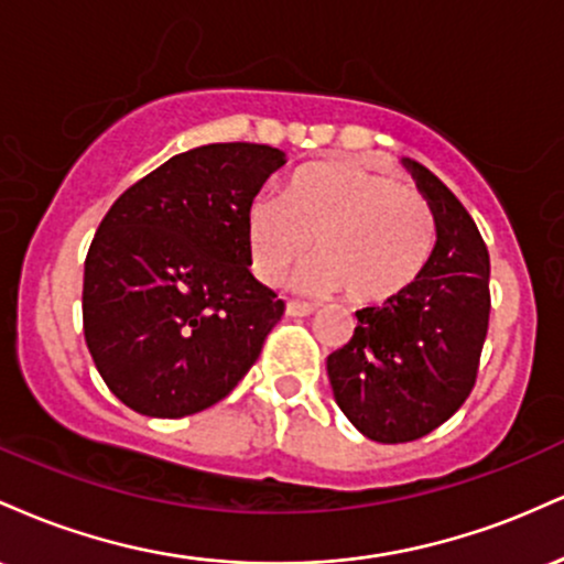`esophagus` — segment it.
I'll list each match as a JSON object with an SVG mask.
<instances>
[{"label":"esophagus","instance_id":"34e87169","mask_svg":"<svg viewBox=\"0 0 564 564\" xmlns=\"http://www.w3.org/2000/svg\"><path fill=\"white\" fill-rule=\"evenodd\" d=\"M313 304H304V302H286V315H294V318H304V315L313 313Z\"/></svg>","mask_w":564,"mask_h":564}]
</instances>
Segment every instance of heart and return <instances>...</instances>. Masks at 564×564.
Listing matches in <instances>:
<instances>
[{"instance_id":"b5f03b06","label":"heart","mask_w":564,"mask_h":564,"mask_svg":"<svg viewBox=\"0 0 564 564\" xmlns=\"http://www.w3.org/2000/svg\"><path fill=\"white\" fill-rule=\"evenodd\" d=\"M243 228L251 270L262 283L283 281L315 241L318 262L296 286L345 289L358 304H384L411 289L437 243L430 200L355 161L310 164L283 196H254Z\"/></svg>"}]
</instances>
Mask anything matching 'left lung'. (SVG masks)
I'll list each match as a JSON object with an SVG mask.
<instances>
[{
  "instance_id": "left-lung-1",
  "label": "left lung",
  "mask_w": 564,
  "mask_h": 564,
  "mask_svg": "<svg viewBox=\"0 0 564 564\" xmlns=\"http://www.w3.org/2000/svg\"><path fill=\"white\" fill-rule=\"evenodd\" d=\"M437 219V243L411 289L355 313L352 339L328 355L334 400L377 443H411L448 422L475 387L490 315V257L462 200L403 159Z\"/></svg>"
}]
</instances>
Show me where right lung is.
<instances>
[{
    "instance_id": "right-lung-1",
    "label": "right lung",
    "mask_w": 564,
    "mask_h": 564,
    "mask_svg": "<svg viewBox=\"0 0 564 564\" xmlns=\"http://www.w3.org/2000/svg\"><path fill=\"white\" fill-rule=\"evenodd\" d=\"M286 153L212 142L116 198L84 262V339L127 408L183 419L219 403L260 358L283 302L249 273L246 206Z\"/></svg>"
}]
</instances>
